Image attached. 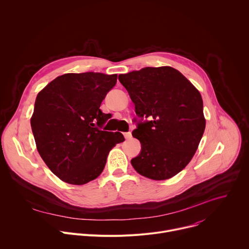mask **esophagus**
Instances as JSON below:
<instances>
[{
	"mask_svg": "<svg viewBox=\"0 0 249 249\" xmlns=\"http://www.w3.org/2000/svg\"><path fill=\"white\" fill-rule=\"evenodd\" d=\"M124 137H125L127 140H129V139L132 138V133H131V132H126V133H124Z\"/></svg>",
	"mask_w": 249,
	"mask_h": 249,
	"instance_id": "esophagus-1",
	"label": "esophagus"
}]
</instances>
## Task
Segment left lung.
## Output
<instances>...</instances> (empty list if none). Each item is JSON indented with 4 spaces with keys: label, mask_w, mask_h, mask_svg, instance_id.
Here are the masks:
<instances>
[{
    "label": "left lung",
    "mask_w": 249,
    "mask_h": 249,
    "mask_svg": "<svg viewBox=\"0 0 249 249\" xmlns=\"http://www.w3.org/2000/svg\"><path fill=\"white\" fill-rule=\"evenodd\" d=\"M135 104L141 153L131 160L135 170L148 178L164 180L191 160L206 121L196 88L171 67H146L119 75Z\"/></svg>",
    "instance_id": "obj_1"
}]
</instances>
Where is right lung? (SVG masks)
I'll return each instance as SVG.
<instances>
[{
    "label": "right lung",
    "mask_w": 249,
    "mask_h": 249,
    "mask_svg": "<svg viewBox=\"0 0 249 249\" xmlns=\"http://www.w3.org/2000/svg\"><path fill=\"white\" fill-rule=\"evenodd\" d=\"M116 82V74H65L37 94L32 133L40 157L61 180L83 185L95 179L110 150L125 140L120 132L102 130L108 114L100 104Z\"/></svg>",
    "instance_id": "add662e5"
}]
</instances>
